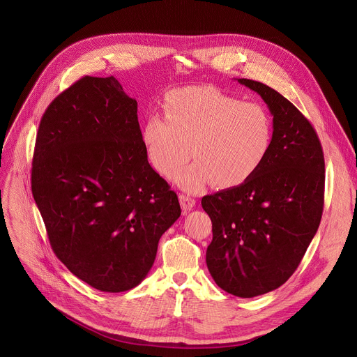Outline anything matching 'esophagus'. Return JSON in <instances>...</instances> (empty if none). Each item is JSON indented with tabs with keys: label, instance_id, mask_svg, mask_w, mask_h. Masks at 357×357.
I'll return each mask as SVG.
<instances>
[{
	"label": "esophagus",
	"instance_id": "esophagus-1",
	"mask_svg": "<svg viewBox=\"0 0 357 357\" xmlns=\"http://www.w3.org/2000/svg\"><path fill=\"white\" fill-rule=\"evenodd\" d=\"M179 202H181V208L183 212H189L195 208L196 200L193 197H190L189 195H179Z\"/></svg>",
	"mask_w": 357,
	"mask_h": 357
}]
</instances>
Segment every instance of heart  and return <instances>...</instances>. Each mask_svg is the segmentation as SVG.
<instances>
[{
    "label": "heart",
    "instance_id": "1",
    "mask_svg": "<svg viewBox=\"0 0 357 357\" xmlns=\"http://www.w3.org/2000/svg\"><path fill=\"white\" fill-rule=\"evenodd\" d=\"M164 113H151L142 126L145 154L164 176L175 175L192 155L196 161L175 176L189 193L213 182L220 189L245 183L273 146L274 124L267 109L213 86L169 91Z\"/></svg>",
    "mask_w": 357,
    "mask_h": 357
}]
</instances>
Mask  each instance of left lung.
I'll list each match as a JSON object with an SVG mask.
<instances>
[{"mask_svg":"<svg viewBox=\"0 0 357 357\" xmlns=\"http://www.w3.org/2000/svg\"><path fill=\"white\" fill-rule=\"evenodd\" d=\"M237 82L261 96L274 124L270 154L245 183L202 197L212 220L208 270L226 292L252 298L281 287L299 266L324 211L325 161L311 123L274 89Z\"/></svg>","mask_w":357,"mask_h":357,"instance_id":"1","label":"left lung"}]
</instances>
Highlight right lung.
<instances>
[{
  "mask_svg": "<svg viewBox=\"0 0 357 357\" xmlns=\"http://www.w3.org/2000/svg\"><path fill=\"white\" fill-rule=\"evenodd\" d=\"M31 179L56 257L103 292L137 287L181 216L176 193L148 162L137 100L114 76H84L49 105Z\"/></svg>",
  "mask_w": 357,
  "mask_h": 357,
  "instance_id": "obj_1",
  "label": "right lung"
}]
</instances>
